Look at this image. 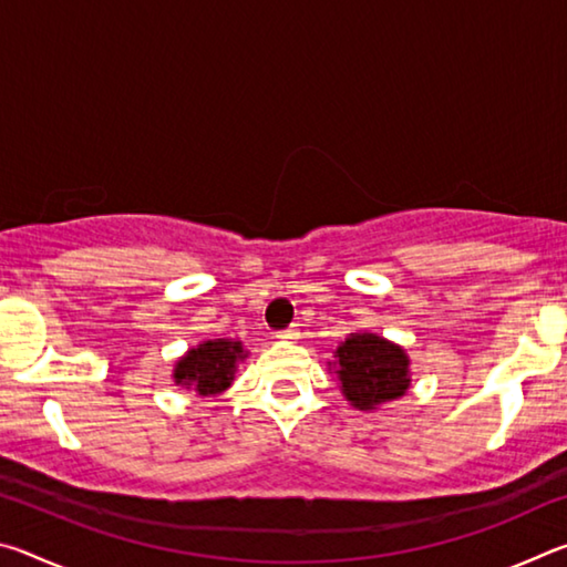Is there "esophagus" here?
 <instances>
[{
  "label": "esophagus",
  "instance_id": "34e87169",
  "mask_svg": "<svg viewBox=\"0 0 567 567\" xmlns=\"http://www.w3.org/2000/svg\"><path fill=\"white\" fill-rule=\"evenodd\" d=\"M275 338H277V340H285V342H295L297 338H300V330H297L295 324H292V328H285V330L277 332Z\"/></svg>",
  "mask_w": 567,
  "mask_h": 567
}]
</instances>
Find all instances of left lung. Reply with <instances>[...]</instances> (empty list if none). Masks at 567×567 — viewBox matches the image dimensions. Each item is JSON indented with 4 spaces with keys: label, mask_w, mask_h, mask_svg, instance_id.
<instances>
[{
    "label": "left lung",
    "mask_w": 567,
    "mask_h": 567,
    "mask_svg": "<svg viewBox=\"0 0 567 567\" xmlns=\"http://www.w3.org/2000/svg\"><path fill=\"white\" fill-rule=\"evenodd\" d=\"M330 364L344 400L358 410H375L410 388L408 352L375 332H352Z\"/></svg>",
    "instance_id": "obj_1"
}]
</instances>
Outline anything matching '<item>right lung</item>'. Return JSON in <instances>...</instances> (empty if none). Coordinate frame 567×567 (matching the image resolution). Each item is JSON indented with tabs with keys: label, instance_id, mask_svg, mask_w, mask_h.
Here are the masks:
<instances>
[{
	"label": "right lung",
	"instance_id": "1",
	"mask_svg": "<svg viewBox=\"0 0 567 567\" xmlns=\"http://www.w3.org/2000/svg\"><path fill=\"white\" fill-rule=\"evenodd\" d=\"M245 358L247 352L243 342L207 340L177 360L172 378H175V385L195 390L199 398H209L229 388V382L235 380L237 362Z\"/></svg>",
	"mask_w": 567,
	"mask_h": 567
}]
</instances>
